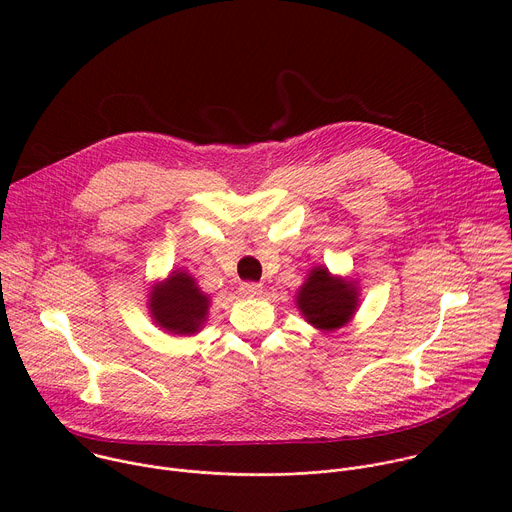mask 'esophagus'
<instances>
[{
    "label": "esophagus",
    "mask_w": 512,
    "mask_h": 512,
    "mask_svg": "<svg viewBox=\"0 0 512 512\" xmlns=\"http://www.w3.org/2000/svg\"><path fill=\"white\" fill-rule=\"evenodd\" d=\"M239 291H241V294H243L245 298H255V296H261L263 285H261V283H253V281H247V283H241Z\"/></svg>",
    "instance_id": "34e87169"
}]
</instances>
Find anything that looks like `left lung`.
<instances>
[{
	"mask_svg": "<svg viewBox=\"0 0 512 512\" xmlns=\"http://www.w3.org/2000/svg\"><path fill=\"white\" fill-rule=\"evenodd\" d=\"M298 310L314 328L332 332L346 326L358 308V289L352 281L314 267L296 296Z\"/></svg>",
	"mask_w": 512,
	"mask_h": 512,
	"instance_id": "1",
	"label": "left lung"
}]
</instances>
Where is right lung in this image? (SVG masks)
Returning <instances> with one entry per match:
<instances>
[{
	"mask_svg": "<svg viewBox=\"0 0 512 512\" xmlns=\"http://www.w3.org/2000/svg\"><path fill=\"white\" fill-rule=\"evenodd\" d=\"M150 314L154 322L170 334L192 336L208 316L210 298L186 271H172L168 279L154 283L150 291Z\"/></svg>",
	"mask_w": 512,
	"mask_h": 512,
	"instance_id": "1",
	"label": "right lung"
}]
</instances>
